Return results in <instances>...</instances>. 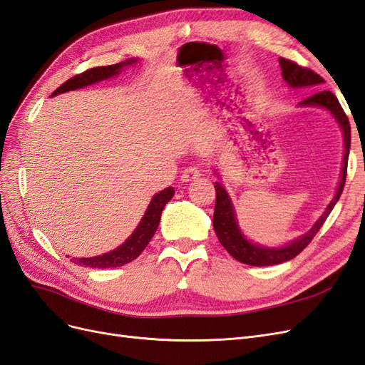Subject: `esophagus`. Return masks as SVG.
Returning <instances> with one entry per match:
<instances>
[{"instance_id": "34e87169", "label": "esophagus", "mask_w": 365, "mask_h": 365, "mask_svg": "<svg viewBox=\"0 0 365 365\" xmlns=\"http://www.w3.org/2000/svg\"><path fill=\"white\" fill-rule=\"evenodd\" d=\"M201 176V169L196 168V165H192V168H187L182 175H181V181L182 182H192L197 180Z\"/></svg>"}]
</instances>
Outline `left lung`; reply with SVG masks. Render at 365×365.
Masks as SVG:
<instances>
[{
    "label": "left lung",
    "instance_id": "8db88e82",
    "mask_svg": "<svg viewBox=\"0 0 365 365\" xmlns=\"http://www.w3.org/2000/svg\"><path fill=\"white\" fill-rule=\"evenodd\" d=\"M280 67H282V74L283 79L288 82L289 86L292 88H303V86H317L322 85L324 79L322 76H318L315 71L302 67L289 59L280 58ZM302 105L306 106H322L326 108L327 111H330L336 121L339 123V128L342 129V137H344V161H342V172H341V181L338 185L336 195L334 196L332 202H330L326 208L324 215L319 217L315 225L307 231L306 235L302 237H298L297 240L291 242L286 247L282 248H267V247H260L256 244H251L245 239V236L242 235V231L237 227L236 222V215H235V208L233 204L230 201V196L227 190L222 187L220 182H215V189H216V204H215V215H213V227H215V233L231 257H235L236 260L251 264V267H268V264H279L283 262H288L298 256L309 244H311L315 235L319 231V228L323 227L324 220L327 216L332 212L336 201L339 200V196L342 193V189H344L346 184V176H347V161H349V150H350V123L349 118L344 113V109L341 108L338 98L335 97L334 93H330L327 90L318 91L312 96H309L307 98L302 102Z\"/></svg>",
    "mask_w": 365,
    "mask_h": 365
}]
</instances>
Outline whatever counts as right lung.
<instances>
[{
  "label": "right lung",
  "instance_id": "1",
  "mask_svg": "<svg viewBox=\"0 0 365 365\" xmlns=\"http://www.w3.org/2000/svg\"><path fill=\"white\" fill-rule=\"evenodd\" d=\"M135 61L137 59H129V61L120 62V63L106 65V67L90 68L81 74H76L67 82H63L51 96H58L61 93H67L71 90H79V88H82V86H88V85H93L96 82H101L103 79H109V77L117 76L120 73V70L125 67V65H130ZM173 195H175V190L172 189V187H168V189H164L163 192L157 193L152 197V201L146 210L145 216H143L141 222L138 224L134 233L128 237V240L123 245H120L118 248L113 250L111 252L102 254V256H97V257H85V259H74L73 257V262L81 264V267H88V268H117V267H123V264H126L132 260H135L143 252V250L148 247L153 235H155V231L160 224V219H161L163 208L172 200Z\"/></svg>",
  "mask_w": 365,
  "mask_h": 365
}]
</instances>
